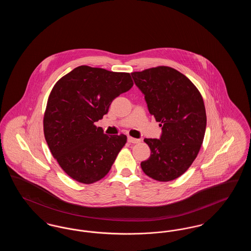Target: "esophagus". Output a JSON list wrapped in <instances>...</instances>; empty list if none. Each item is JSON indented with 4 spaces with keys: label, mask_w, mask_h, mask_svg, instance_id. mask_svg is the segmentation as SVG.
<instances>
[{
    "label": "esophagus",
    "mask_w": 251,
    "mask_h": 251,
    "mask_svg": "<svg viewBox=\"0 0 251 251\" xmlns=\"http://www.w3.org/2000/svg\"><path fill=\"white\" fill-rule=\"evenodd\" d=\"M128 142H130V143L132 144H137L140 142V139L133 138V137H131V136H129V137H128Z\"/></svg>",
    "instance_id": "esophagus-1"
}]
</instances>
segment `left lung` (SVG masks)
Returning a JSON list of instances; mask_svg holds the SVG:
<instances>
[{"mask_svg": "<svg viewBox=\"0 0 251 251\" xmlns=\"http://www.w3.org/2000/svg\"><path fill=\"white\" fill-rule=\"evenodd\" d=\"M131 76L163 131L160 139H144L151 152L141 163L142 170L159 181L177 179L202 145L207 123L202 96L185 75L170 67L131 72Z\"/></svg>", "mask_w": 251, "mask_h": 251, "instance_id": "8db88e82", "label": "left lung"}]
</instances>
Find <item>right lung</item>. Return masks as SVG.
I'll return each mask as SVG.
<instances>
[{"label": "right lung", "mask_w": 251, "mask_h": 251, "mask_svg": "<svg viewBox=\"0 0 251 251\" xmlns=\"http://www.w3.org/2000/svg\"><path fill=\"white\" fill-rule=\"evenodd\" d=\"M133 85L128 72L80 66L53 85L43 118L46 142L72 179L91 184L110 171L127 136L107 135L96 121L111 102Z\"/></svg>", "instance_id": "obj_1"}]
</instances>
